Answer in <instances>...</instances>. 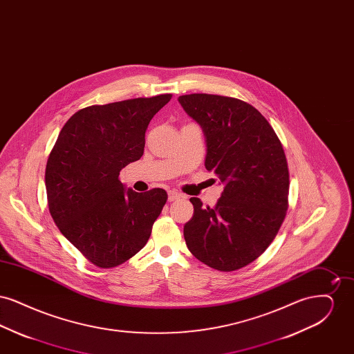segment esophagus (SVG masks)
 I'll list each match as a JSON object with an SVG mask.
<instances>
[{
    "mask_svg": "<svg viewBox=\"0 0 354 354\" xmlns=\"http://www.w3.org/2000/svg\"><path fill=\"white\" fill-rule=\"evenodd\" d=\"M180 198H183V195H182V194H179V192H178V191H175V189H171V191H169V202H174V201H178V199H180Z\"/></svg>",
    "mask_w": 354,
    "mask_h": 354,
    "instance_id": "34e87169",
    "label": "esophagus"
}]
</instances>
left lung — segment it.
<instances>
[{
  "mask_svg": "<svg viewBox=\"0 0 354 354\" xmlns=\"http://www.w3.org/2000/svg\"><path fill=\"white\" fill-rule=\"evenodd\" d=\"M205 136V169L224 189L215 207L191 198L185 244L214 270H240L264 252L286 219L289 172L283 145L247 102L212 94L178 98Z\"/></svg>",
  "mask_w": 354,
  "mask_h": 354,
  "instance_id": "1",
  "label": "left lung"
}]
</instances>
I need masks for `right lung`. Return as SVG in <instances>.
<instances>
[{"instance_id": "add662e5", "label": "right lung", "mask_w": 354, "mask_h": 354, "mask_svg": "<svg viewBox=\"0 0 354 354\" xmlns=\"http://www.w3.org/2000/svg\"><path fill=\"white\" fill-rule=\"evenodd\" d=\"M171 97L84 107L65 123L49 155L45 185L51 218L100 268L118 267L139 252L167 202L163 188L126 189L119 172L140 159L149 123Z\"/></svg>"}]
</instances>
